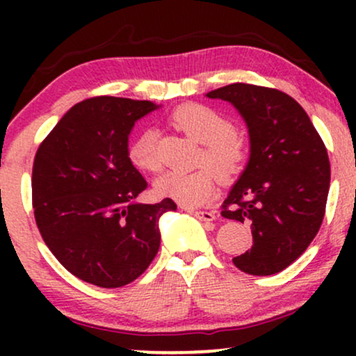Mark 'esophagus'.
<instances>
[{
  "label": "esophagus",
  "mask_w": 356,
  "mask_h": 356,
  "mask_svg": "<svg viewBox=\"0 0 356 356\" xmlns=\"http://www.w3.org/2000/svg\"><path fill=\"white\" fill-rule=\"evenodd\" d=\"M186 211H189L191 214H194L195 218H199L201 220H206V222H211V220L216 219V214L212 211H194L189 209V207H186Z\"/></svg>",
  "instance_id": "34e87169"
}]
</instances>
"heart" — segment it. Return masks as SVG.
Segmentation results:
<instances>
[{"label":"heart","instance_id":"heart-1","mask_svg":"<svg viewBox=\"0 0 356 356\" xmlns=\"http://www.w3.org/2000/svg\"><path fill=\"white\" fill-rule=\"evenodd\" d=\"M170 122L186 136L201 142L197 162L212 169L201 167L194 172H167L157 179L155 189L186 207L202 206L214 194V172L224 181L243 172L249 157L248 138L232 129L231 120L224 113L206 104L181 105L170 113ZM129 159L137 169L159 172L162 159L157 130L152 127L142 130L129 145Z\"/></svg>","mask_w":356,"mask_h":356}]
</instances>
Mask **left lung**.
Returning a JSON list of instances; mask_svg holds the SVG:
<instances>
[{
  "mask_svg": "<svg viewBox=\"0 0 356 356\" xmlns=\"http://www.w3.org/2000/svg\"><path fill=\"white\" fill-rule=\"evenodd\" d=\"M246 120L251 157L220 214L251 224L252 246L232 257L241 271L269 276L300 257L320 231L330 159L308 113L288 93L249 83L212 90Z\"/></svg>",
  "mask_w": 356,
  "mask_h": 356,
  "instance_id": "left-lung-1",
  "label": "left lung"
}]
</instances>
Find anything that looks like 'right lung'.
<instances>
[{
	"label": "right lung",
	"instance_id": "right-lung-1",
	"mask_svg": "<svg viewBox=\"0 0 356 356\" xmlns=\"http://www.w3.org/2000/svg\"><path fill=\"white\" fill-rule=\"evenodd\" d=\"M147 100L92 97L61 117L36 150L31 201L40 234L61 266L85 283L120 288L161 246L165 197L136 204L145 179L129 159V134L152 112Z\"/></svg>",
	"mask_w": 356,
	"mask_h": 356
}]
</instances>
